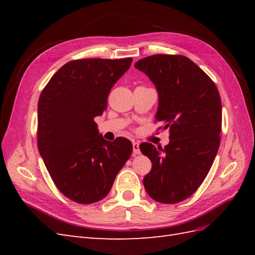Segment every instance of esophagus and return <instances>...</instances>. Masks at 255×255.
Masks as SVG:
<instances>
[{
    "label": "esophagus",
    "mask_w": 255,
    "mask_h": 255,
    "mask_svg": "<svg viewBox=\"0 0 255 255\" xmlns=\"http://www.w3.org/2000/svg\"><path fill=\"white\" fill-rule=\"evenodd\" d=\"M138 154H140L139 143L134 141V142H133V156H136V155H138Z\"/></svg>",
    "instance_id": "obj_1"
}]
</instances>
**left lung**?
<instances>
[{
	"label": "left lung",
	"mask_w": 255,
	"mask_h": 255,
	"mask_svg": "<svg viewBox=\"0 0 255 255\" xmlns=\"http://www.w3.org/2000/svg\"><path fill=\"white\" fill-rule=\"evenodd\" d=\"M135 68L155 85V119L170 133L165 148L149 142L139 145L152 163L143 177L144 188L157 202H181L200 187L218 152L222 120L219 91L186 56L156 54L138 60Z\"/></svg>",
	"instance_id": "left-lung-1"
}]
</instances>
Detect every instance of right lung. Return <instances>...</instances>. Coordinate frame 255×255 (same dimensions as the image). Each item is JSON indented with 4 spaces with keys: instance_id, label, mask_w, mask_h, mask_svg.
Listing matches in <instances>:
<instances>
[{
    "instance_id": "right-lung-1",
    "label": "right lung",
    "mask_w": 255,
    "mask_h": 255,
    "mask_svg": "<svg viewBox=\"0 0 255 255\" xmlns=\"http://www.w3.org/2000/svg\"><path fill=\"white\" fill-rule=\"evenodd\" d=\"M133 58L71 60L54 74L38 101V150L54 184L72 201L104 199L133 151L127 138L107 141L95 118Z\"/></svg>"
}]
</instances>
